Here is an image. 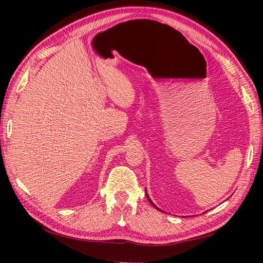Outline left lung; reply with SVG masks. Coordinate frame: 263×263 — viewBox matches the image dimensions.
<instances>
[{
	"instance_id": "left-lung-1",
	"label": "left lung",
	"mask_w": 263,
	"mask_h": 263,
	"mask_svg": "<svg viewBox=\"0 0 263 263\" xmlns=\"http://www.w3.org/2000/svg\"><path fill=\"white\" fill-rule=\"evenodd\" d=\"M146 197H147V198H148V201H149V203H151V204H152V205H153V206H154L155 209H158V210H160V209H159V208H158L157 205H155V204H154V203H153L152 201H151V198L148 197V195H147V194H146ZM160 211H161V210H160Z\"/></svg>"
}]
</instances>
